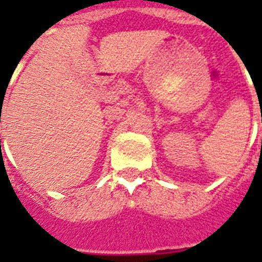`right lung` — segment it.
Masks as SVG:
<instances>
[{
	"label": "right lung",
	"instance_id": "add662e5",
	"mask_svg": "<svg viewBox=\"0 0 262 262\" xmlns=\"http://www.w3.org/2000/svg\"><path fill=\"white\" fill-rule=\"evenodd\" d=\"M0 119H1V118H0ZM0 122H1V120H0Z\"/></svg>",
	"mask_w": 262,
	"mask_h": 262
}]
</instances>
